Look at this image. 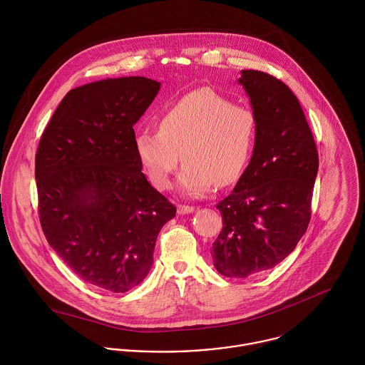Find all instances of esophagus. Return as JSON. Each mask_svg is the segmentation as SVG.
Returning <instances> with one entry per match:
<instances>
[{
  "instance_id": "esophagus-1",
  "label": "esophagus",
  "mask_w": 365,
  "mask_h": 365,
  "mask_svg": "<svg viewBox=\"0 0 365 365\" xmlns=\"http://www.w3.org/2000/svg\"><path fill=\"white\" fill-rule=\"evenodd\" d=\"M194 210H195L194 207H188V205H178V208H177L178 215H187V213H192Z\"/></svg>"
}]
</instances>
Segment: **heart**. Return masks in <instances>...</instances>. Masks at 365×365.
Segmentation results:
<instances>
[{
    "label": "heart",
    "instance_id": "heart-1",
    "mask_svg": "<svg viewBox=\"0 0 365 365\" xmlns=\"http://www.w3.org/2000/svg\"><path fill=\"white\" fill-rule=\"evenodd\" d=\"M157 129L139 133L135 140L150 181L158 190H168L182 158L178 187L184 195L201 198L215 184L225 187L239 178L255 145L256 116L249 106L230 104L201 88L167 108Z\"/></svg>",
    "mask_w": 365,
    "mask_h": 365
}]
</instances>
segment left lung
I'll return each mask as SVG.
<instances>
[{"mask_svg": "<svg viewBox=\"0 0 365 365\" xmlns=\"http://www.w3.org/2000/svg\"><path fill=\"white\" fill-rule=\"evenodd\" d=\"M256 116L253 156L232 194L222 200L223 227L210 255L229 278L264 272L294 252L311 220L319 156L295 94L275 77L242 70Z\"/></svg>", "mask_w": 365, "mask_h": 365, "instance_id": "8db88e82", "label": "left lung"}]
</instances>
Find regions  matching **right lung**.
Returning a JSON list of instances; mask_svg holds the SVG:
<instances>
[{"mask_svg":"<svg viewBox=\"0 0 365 365\" xmlns=\"http://www.w3.org/2000/svg\"><path fill=\"white\" fill-rule=\"evenodd\" d=\"M160 86L130 76L70 90L36 152L49 245L84 282L116 294L146 278L157 236L177 212L142 173L135 146L133 126Z\"/></svg>","mask_w":365,"mask_h":365,"instance_id":"add662e5","label":"right lung"}]
</instances>
